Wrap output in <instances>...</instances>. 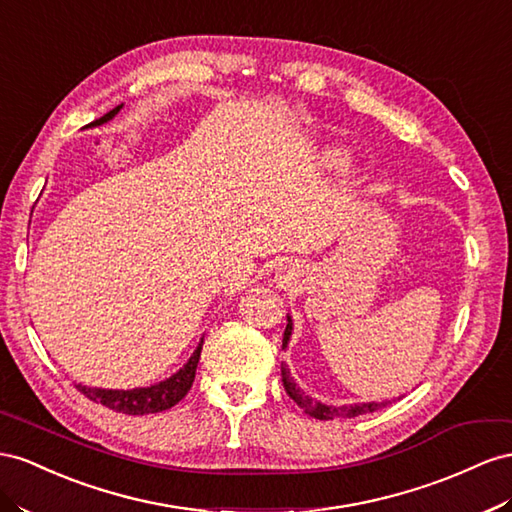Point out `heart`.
Segmentation results:
<instances>
[{"label": "heart", "mask_w": 512, "mask_h": 512, "mask_svg": "<svg viewBox=\"0 0 512 512\" xmlns=\"http://www.w3.org/2000/svg\"><path fill=\"white\" fill-rule=\"evenodd\" d=\"M327 159H329L331 163H342V161H344V153H342V150H338V148L327 150Z\"/></svg>", "instance_id": "b5f03b06"}]
</instances>
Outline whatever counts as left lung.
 I'll return each mask as SVG.
<instances>
[{"label":"left lung","mask_w":512,"mask_h":512,"mask_svg":"<svg viewBox=\"0 0 512 512\" xmlns=\"http://www.w3.org/2000/svg\"><path fill=\"white\" fill-rule=\"evenodd\" d=\"M290 329H293V323L288 319V325L284 329V340H282V349H286L288 338H290ZM282 381H284V390L286 394L295 400V403L308 413V416L316 418V420H334V418H357V416H364V413H372L381 407H385V403H366V405H349V407H331V405H323V403H316V400L308 398L303 394L297 383L290 379L288 370L282 368Z\"/></svg>","instance_id":"obj_1"}]
</instances>
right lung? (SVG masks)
<instances>
[{
	"label": "right lung",
	"instance_id": "add662e5",
	"mask_svg": "<svg viewBox=\"0 0 512 512\" xmlns=\"http://www.w3.org/2000/svg\"><path fill=\"white\" fill-rule=\"evenodd\" d=\"M112 118V114H105L103 118L94 120L92 124H101ZM202 342L198 344L196 353L189 357V362L176 372L174 377L165 379L163 383L150 385V388H137V390H99V388H86V385H77L79 392L92 403H101L109 409L129 413V416H144V413H159L174 407L178 400L185 398L189 388L196 379V368L200 362Z\"/></svg>",
	"mask_w": 512,
	"mask_h": 512
}]
</instances>
